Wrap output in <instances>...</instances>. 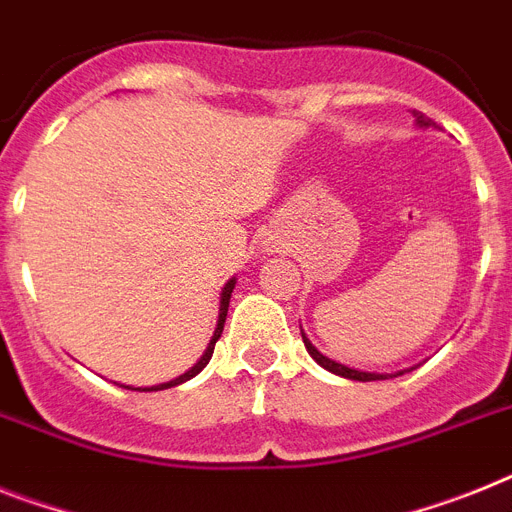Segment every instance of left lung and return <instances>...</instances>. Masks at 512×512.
I'll return each instance as SVG.
<instances>
[{
  "label": "left lung",
  "instance_id": "obj_1",
  "mask_svg": "<svg viewBox=\"0 0 512 512\" xmlns=\"http://www.w3.org/2000/svg\"><path fill=\"white\" fill-rule=\"evenodd\" d=\"M414 117H416V122L424 124V127H429V124H432V119L424 117L422 111H414ZM302 338H304V346H307L309 356H312V359H315V362L320 364V367H325V369H328V372H333V375L349 377V380H359V382H369V380H388V375H372V372H359V369L343 367V364L333 362V359H328V356H322L320 351H317L315 346H312V343H309V338L304 336V333H302ZM401 375H403V372H401Z\"/></svg>",
  "mask_w": 512,
  "mask_h": 512
}]
</instances>
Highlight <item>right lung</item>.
Here are the masks:
<instances>
[{"label": "right lung", "mask_w": 512, "mask_h": 512, "mask_svg": "<svg viewBox=\"0 0 512 512\" xmlns=\"http://www.w3.org/2000/svg\"><path fill=\"white\" fill-rule=\"evenodd\" d=\"M231 291H234V278H231V281L226 283V286H223V294H221V312H218V328H216V333H213V338H210V343H208V349H205V354L200 356V362H197L195 367L190 369V372H184L182 377H176V380L163 382V385H156V388H145V390L174 388V385H179V382H184V380H190V377H195L197 372H203V367L210 362V356H213V349H216V341H218V338H221V333H223V322H226V312H229ZM132 390H135V388H132Z\"/></svg>", "instance_id": "1"}]
</instances>
